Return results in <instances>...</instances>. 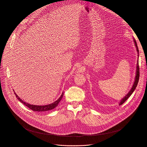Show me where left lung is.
<instances>
[{
  "instance_id": "obj_1",
  "label": "left lung",
  "mask_w": 147,
  "mask_h": 147,
  "mask_svg": "<svg viewBox=\"0 0 147 147\" xmlns=\"http://www.w3.org/2000/svg\"><path fill=\"white\" fill-rule=\"evenodd\" d=\"M133 39H134V44H135V46L136 47V49H137V53H138V60H137V67H136V77H135V80H134L133 85L132 86V88H131L130 91L128 92V94L121 100V101L119 103V105H122L133 93V92L134 91V90L136 88V87L138 84V80H139V77H140V68H139V65H138V56H139V53L138 52H139V51H138L137 44V42H136L135 39L133 38Z\"/></svg>"
}]
</instances>
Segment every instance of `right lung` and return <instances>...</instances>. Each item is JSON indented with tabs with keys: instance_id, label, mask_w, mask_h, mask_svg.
Here are the masks:
<instances>
[{
	"instance_id": "right-lung-1",
	"label": "right lung",
	"mask_w": 147,
	"mask_h": 147,
	"mask_svg": "<svg viewBox=\"0 0 147 147\" xmlns=\"http://www.w3.org/2000/svg\"><path fill=\"white\" fill-rule=\"evenodd\" d=\"M14 93L16 98H17V99H18V100L20 101V102H22V103L25 105V106L27 107L28 108H30L32 111H35V112H45V111H48L53 109L58 105V104L59 103L60 101L61 100V99L63 98V92H62L60 98L57 100H56L55 102H54L51 104H49V105H41L40 106V105H31L30 103H28L23 101L22 99H21L20 98H19V96H18V95L16 94V93L15 92Z\"/></svg>"
}]
</instances>
